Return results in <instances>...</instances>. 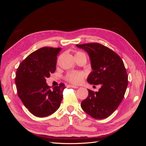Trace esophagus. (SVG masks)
<instances>
[{
  "label": "esophagus",
  "instance_id": "esophagus-1",
  "mask_svg": "<svg viewBox=\"0 0 146 146\" xmlns=\"http://www.w3.org/2000/svg\"><path fill=\"white\" fill-rule=\"evenodd\" d=\"M68 86L69 88H78V87L77 86H74V85H68Z\"/></svg>",
  "mask_w": 146,
  "mask_h": 146
}]
</instances>
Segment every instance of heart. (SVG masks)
Listing matches in <instances>:
<instances>
[{
  "instance_id": "1",
  "label": "heart",
  "mask_w": 146,
  "mask_h": 146,
  "mask_svg": "<svg viewBox=\"0 0 146 146\" xmlns=\"http://www.w3.org/2000/svg\"><path fill=\"white\" fill-rule=\"evenodd\" d=\"M82 55H85L82 52H77L76 54V56H80ZM85 77V74L83 72H77V71H70L68 72L65 77L66 80L68 82L72 84H79L80 83L84 77Z\"/></svg>"
}]
</instances>
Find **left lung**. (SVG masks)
<instances>
[{
  "label": "left lung",
  "instance_id": "1",
  "mask_svg": "<svg viewBox=\"0 0 146 146\" xmlns=\"http://www.w3.org/2000/svg\"><path fill=\"white\" fill-rule=\"evenodd\" d=\"M89 54L92 71L87 81L101 84L98 92L88 90V96L81 107L95 119L107 118L117 108L124 97L128 76L122 60L110 48L97 42L77 44Z\"/></svg>",
  "mask_w": 146,
  "mask_h": 146
}]
</instances>
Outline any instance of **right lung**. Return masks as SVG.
I'll return each instance as SVG.
<instances>
[{
  "instance_id": "1",
  "label": "right lung",
  "mask_w": 146,
  "mask_h": 146,
  "mask_svg": "<svg viewBox=\"0 0 146 146\" xmlns=\"http://www.w3.org/2000/svg\"><path fill=\"white\" fill-rule=\"evenodd\" d=\"M61 50L48 47L39 48L22 61L16 70L17 94L29 111L37 117H46L55 112L63 99L64 84L51 89L46 80L55 72Z\"/></svg>"
}]
</instances>
